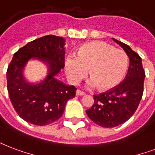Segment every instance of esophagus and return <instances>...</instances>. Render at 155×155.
Masks as SVG:
<instances>
[{
    "label": "esophagus",
    "instance_id": "1",
    "mask_svg": "<svg viewBox=\"0 0 155 155\" xmlns=\"http://www.w3.org/2000/svg\"><path fill=\"white\" fill-rule=\"evenodd\" d=\"M76 95H77V96H84V95H85V93L83 92V91L80 90V89H77V90H76Z\"/></svg>",
    "mask_w": 155,
    "mask_h": 155
}]
</instances>
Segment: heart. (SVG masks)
<instances>
[{
	"label": "heart",
	"mask_w": 155,
	"mask_h": 155,
	"mask_svg": "<svg viewBox=\"0 0 155 155\" xmlns=\"http://www.w3.org/2000/svg\"><path fill=\"white\" fill-rule=\"evenodd\" d=\"M128 58L122 49L103 41H93L80 47L77 55L69 54L65 61L66 74L73 84L85 77L89 70L91 86L101 90L115 88L124 80Z\"/></svg>",
	"instance_id": "obj_1"
}]
</instances>
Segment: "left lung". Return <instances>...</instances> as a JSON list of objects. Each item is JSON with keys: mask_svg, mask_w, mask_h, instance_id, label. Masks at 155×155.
I'll return each instance as SVG.
<instances>
[{"mask_svg": "<svg viewBox=\"0 0 155 155\" xmlns=\"http://www.w3.org/2000/svg\"><path fill=\"white\" fill-rule=\"evenodd\" d=\"M129 58L128 71L124 80L115 88L93 95L94 103L86 110L93 122L103 127H114L133 116L144 91L145 71L141 58L129 46L113 38Z\"/></svg>", "mask_w": 155, "mask_h": 155, "instance_id": "1", "label": "left lung"}]
</instances>
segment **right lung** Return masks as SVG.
Listing matches in <instances>:
<instances>
[{"label": "right lung", "mask_w": 155, "mask_h": 155, "mask_svg": "<svg viewBox=\"0 0 155 155\" xmlns=\"http://www.w3.org/2000/svg\"><path fill=\"white\" fill-rule=\"evenodd\" d=\"M65 40L54 35L42 36L19 49L12 58L6 72L9 99L22 120L32 124H50L62 116L67 101L75 97L76 88L54 78L65 66ZM31 57L49 64L47 78L30 85L22 76V69Z\"/></svg>", "instance_id": "add662e5"}]
</instances>
